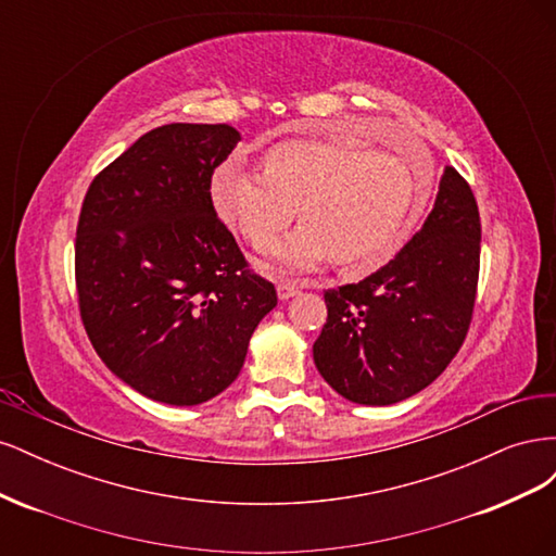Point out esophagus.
Listing matches in <instances>:
<instances>
[{
  "label": "esophagus",
  "mask_w": 556,
  "mask_h": 556,
  "mask_svg": "<svg viewBox=\"0 0 556 556\" xmlns=\"http://www.w3.org/2000/svg\"><path fill=\"white\" fill-rule=\"evenodd\" d=\"M278 296L282 299V301H288V299H292L296 292H299V285L296 282H288V280H282V282H278Z\"/></svg>",
  "instance_id": "esophagus-1"
}]
</instances>
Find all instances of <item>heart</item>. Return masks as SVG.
Returning a JSON list of instances; mask_svg holds the SVG:
<instances>
[{"label":"heart","instance_id":"obj_1","mask_svg":"<svg viewBox=\"0 0 556 556\" xmlns=\"http://www.w3.org/2000/svg\"><path fill=\"white\" fill-rule=\"evenodd\" d=\"M415 157L345 139H292L271 148L266 174L217 169L213 199L250 245L271 241L299 208L304 225L266 250L282 268L306 271L331 257L345 274H368L408 241L431 197V162Z\"/></svg>","mask_w":556,"mask_h":556}]
</instances>
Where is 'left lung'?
<instances>
[{"instance_id": "8db88e82", "label": "left lung", "mask_w": 556, "mask_h": 556, "mask_svg": "<svg viewBox=\"0 0 556 556\" xmlns=\"http://www.w3.org/2000/svg\"><path fill=\"white\" fill-rule=\"evenodd\" d=\"M480 213L445 166L422 229L368 278L325 292L327 323L313 359L336 392L362 406L422 392L457 355L473 317Z\"/></svg>"}]
</instances>
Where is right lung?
<instances>
[{"instance_id": "add662e5", "label": "right lung", "mask_w": 556, "mask_h": 556, "mask_svg": "<svg viewBox=\"0 0 556 556\" xmlns=\"http://www.w3.org/2000/svg\"><path fill=\"white\" fill-rule=\"evenodd\" d=\"M241 134L172 123L90 182L76 227V290L97 355L139 394L197 406L237 380L252 331L278 304L211 199Z\"/></svg>"}]
</instances>
